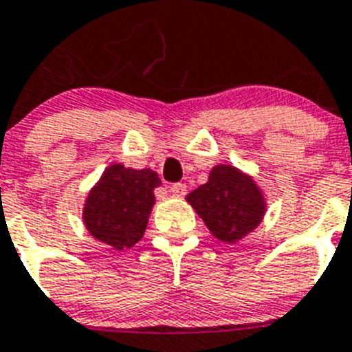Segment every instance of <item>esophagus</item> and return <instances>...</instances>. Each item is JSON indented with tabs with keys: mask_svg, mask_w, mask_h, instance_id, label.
Wrapping results in <instances>:
<instances>
[{
	"mask_svg": "<svg viewBox=\"0 0 352 352\" xmlns=\"http://www.w3.org/2000/svg\"><path fill=\"white\" fill-rule=\"evenodd\" d=\"M172 193L175 195V197H184V195L188 193V188H186V184L177 182V184L172 186Z\"/></svg>",
	"mask_w": 352,
	"mask_h": 352,
	"instance_id": "obj_1",
	"label": "esophagus"
}]
</instances>
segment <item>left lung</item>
I'll use <instances>...</instances> for the list:
<instances>
[{
    "label": "left lung",
    "instance_id": "obj_1",
    "mask_svg": "<svg viewBox=\"0 0 352 352\" xmlns=\"http://www.w3.org/2000/svg\"><path fill=\"white\" fill-rule=\"evenodd\" d=\"M210 234L235 243L261 225L265 198L255 180L230 164H216L209 180L186 197Z\"/></svg>",
    "mask_w": 352,
    "mask_h": 352
}]
</instances>
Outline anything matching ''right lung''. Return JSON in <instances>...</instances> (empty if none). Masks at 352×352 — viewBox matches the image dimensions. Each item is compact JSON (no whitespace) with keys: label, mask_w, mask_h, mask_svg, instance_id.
<instances>
[{"label":"right lung","mask_w":352,"mask_h":352,"mask_svg":"<svg viewBox=\"0 0 352 352\" xmlns=\"http://www.w3.org/2000/svg\"><path fill=\"white\" fill-rule=\"evenodd\" d=\"M157 173L111 164L88 193L83 223L97 241L115 250L131 248L145 234L155 204Z\"/></svg>","instance_id":"1"}]
</instances>
